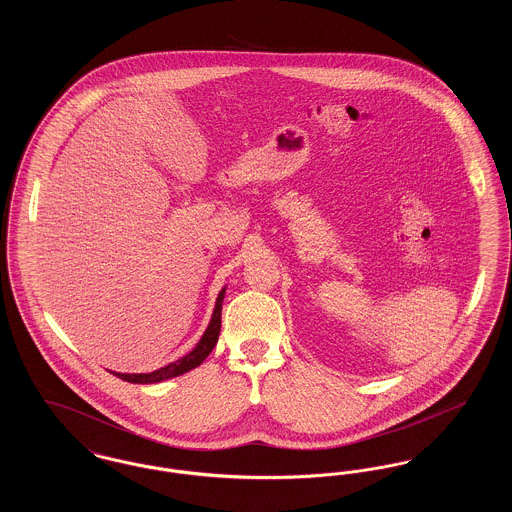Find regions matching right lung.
Returning <instances> with one entry per match:
<instances>
[{
    "mask_svg": "<svg viewBox=\"0 0 512 512\" xmlns=\"http://www.w3.org/2000/svg\"><path fill=\"white\" fill-rule=\"evenodd\" d=\"M224 292H226V288L220 290L219 297H217V305H215V311H213V317H211V322H209L205 334L201 336L199 343L195 345L194 349L186 357L174 361L171 365L163 366L159 370H153L149 374H121V372H113V374L119 376L124 382H130V384H155V382H163V380H169V378H174V376H180V374L192 370L195 366L201 365L207 359V355L213 351V347L217 345V340H219L220 313H222Z\"/></svg>",
    "mask_w": 512,
    "mask_h": 512,
    "instance_id": "add662e5",
    "label": "right lung"
}]
</instances>
